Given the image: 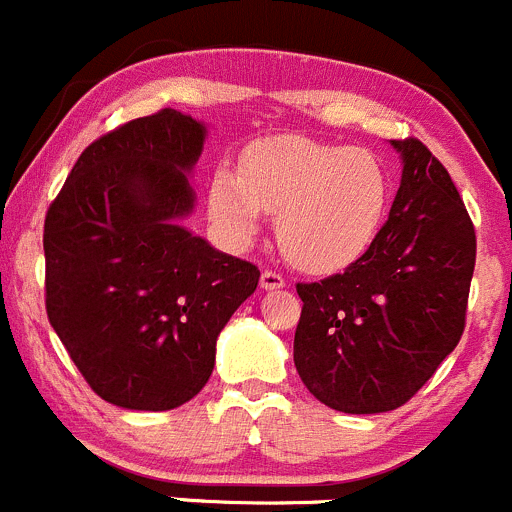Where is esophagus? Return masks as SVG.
Wrapping results in <instances>:
<instances>
[{
    "label": "esophagus",
    "instance_id": "1",
    "mask_svg": "<svg viewBox=\"0 0 512 512\" xmlns=\"http://www.w3.org/2000/svg\"><path fill=\"white\" fill-rule=\"evenodd\" d=\"M286 286V281H283L281 273L276 271H263L261 273V288L263 291H278V288Z\"/></svg>",
    "mask_w": 512,
    "mask_h": 512
}]
</instances>
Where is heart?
<instances>
[{
	"mask_svg": "<svg viewBox=\"0 0 512 512\" xmlns=\"http://www.w3.org/2000/svg\"><path fill=\"white\" fill-rule=\"evenodd\" d=\"M391 201L381 161L363 149L281 139L256 146L244 176L216 171L209 214L234 246H249L276 216L283 254L311 273H336L356 263L376 241Z\"/></svg>",
	"mask_w": 512,
	"mask_h": 512,
	"instance_id": "obj_1",
	"label": "heart"
}]
</instances>
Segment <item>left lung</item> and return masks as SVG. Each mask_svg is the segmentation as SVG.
<instances>
[{"instance_id":"8db88e82","label":"left lung","mask_w":512,"mask_h":512,"mask_svg":"<svg viewBox=\"0 0 512 512\" xmlns=\"http://www.w3.org/2000/svg\"><path fill=\"white\" fill-rule=\"evenodd\" d=\"M401 186L376 241L343 273L298 283L293 363L341 413L411 401L463 336L475 231L445 166L418 139L391 141Z\"/></svg>"}]
</instances>
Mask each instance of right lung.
I'll list each match as a JSON object with an SVG mask.
<instances>
[{
  "mask_svg": "<svg viewBox=\"0 0 512 512\" xmlns=\"http://www.w3.org/2000/svg\"><path fill=\"white\" fill-rule=\"evenodd\" d=\"M206 136L176 109L129 121L86 146L49 206V323L91 391L126 411L191 401L261 276L181 224Z\"/></svg>",
  "mask_w": 512,
  "mask_h": 512,
  "instance_id": "add662e5",
  "label": "right lung"
}]
</instances>
